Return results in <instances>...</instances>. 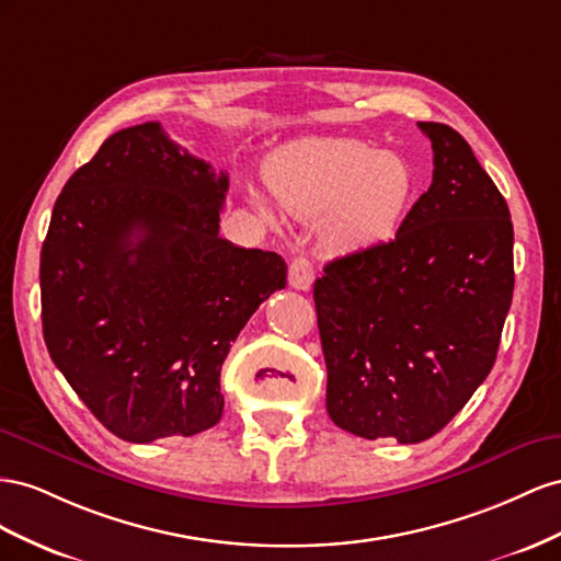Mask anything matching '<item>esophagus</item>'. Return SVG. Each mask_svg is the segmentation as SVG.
I'll return each instance as SVG.
<instances>
[{"label": "esophagus", "mask_w": 561, "mask_h": 561, "mask_svg": "<svg viewBox=\"0 0 561 561\" xmlns=\"http://www.w3.org/2000/svg\"><path fill=\"white\" fill-rule=\"evenodd\" d=\"M314 279V270L308 255H296L289 265V284L298 291H308Z\"/></svg>", "instance_id": "1"}]
</instances>
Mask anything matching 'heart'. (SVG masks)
<instances>
[{"mask_svg": "<svg viewBox=\"0 0 561 561\" xmlns=\"http://www.w3.org/2000/svg\"><path fill=\"white\" fill-rule=\"evenodd\" d=\"M267 181L279 209L294 218H322L324 242L355 251L386 242L415 195V171L397 152L357 138H310L272 159ZM272 218L265 202H255Z\"/></svg>", "mask_w": 561, "mask_h": 561, "instance_id": "heart-1", "label": "heart"}]
</instances>
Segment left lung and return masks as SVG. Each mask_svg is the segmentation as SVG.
Returning <instances> with one entry per match:
<instances>
[{
  "mask_svg": "<svg viewBox=\"0 0 561 561\" xmlns=\"http://www.w3.org/2000/svg\"><path fill=\"white\" fill-rule=\"evenodd\" d=\"M432 140V185L394 239L327 263L314 282L331 421L419 444L449 423L499 355L515 289L510 209L451 126Z\"/></svg>",
  "mask_w": 561,
  "mask_h": 561,
  "instance_id": "1",
  "label": "left lung"
}]
</instances>
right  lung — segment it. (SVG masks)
I'll list each match as a JSON object with an SVG mask.
<instances>
[{
  "mask_svg": "<svg viewBox=\"0 0 561 561\" xmlns=\"http://www.w3.org/2000/svg\"><path fill=\"white\" fill-rule=\"evenodd\" d=\"M228 173L146 122L112 134L56 199L39 261L44 343L112 435L192 437L222 415L220 366L282 255L218 237Z\"/></svg>",
  "mask_w": 561,
  "mask_h": 561,
  "instance_id": "obj_1",
  "label": "right lung"
}]
</instances>
